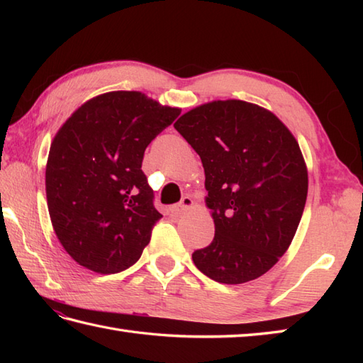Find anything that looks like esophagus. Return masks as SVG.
Returning <instances> with one entry per match:
<instances>
[{
  "label": "esophagus",
  "mask_w": 363,
  "mask_h": 363,
  "mask_svg": "<svg viewBox=\"0 0 363 363\" xmlns=\"http://www.w3.org/2000/svg\"><path fill=\"white\" fill-rule=\"evenodd\" d=\"M191 206H194V199H191L190 196H184V198L181 199V203H179V204H176V206H173V207H172V212H174V213L186 212V211H189V209H190Z\"/></svg>",
  "instance_id": "obj_1"
}]
</instances>
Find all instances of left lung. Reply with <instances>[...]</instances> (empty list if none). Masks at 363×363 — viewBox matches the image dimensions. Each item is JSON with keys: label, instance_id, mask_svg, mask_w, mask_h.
Instances as JSON below:
<instances>
[{"label": "left lung", "instance_id": "obj_1", "mask_svg": "<svg viewBox=\"0 0 363 363\" xmlns=\"http://www.w3.org/2000/svg\"><path fill=\"white\" fill-rule=\"evenodd\" d=\"M174 128L201 157L215 225L194 264L221 284L257 279L289 250L304 212L309 176L295 135L272 111L240 99L196 106Z\"/></svg>", "mask_w": 363, "mask_h": 363}]
</instances>
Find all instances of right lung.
<instances>
[{"label":"right lung","instance_id":"right-lung-1","mask_svg":"<svg viewBox=\"0 0 363 363\" xmlns=\"http://www.w3.org/2000/svg\"><path fill=\"white\" fill-rule=\"evenodd\" d=\"M179 113L142 91L115 90L90 98L59 128L46 160V201L60 245L81 267L113 274L140 259L162 218L143 154Z\"/></svg>","mask_w":363,"mask_h":363}]
</instances>
